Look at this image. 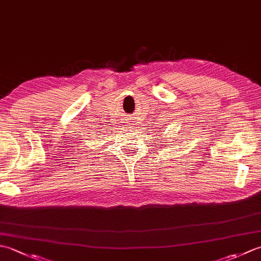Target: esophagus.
<instances>
[{
  "label": "esophagus",
  "instance_id": "1",
  "mask_svg": "<svg viewBox=\"0 0 261 261\" xmlns=\"http://www.w3.org/2000/svg\"><path fill=\"white\" fill-rule=\"evenodd\" d=\"M131 122H132V121H130L129 119H127V123H129V124H127V125H132V123H131Z\"/></svg>",
  "mask_w": 261,
  "mask_h": 261
}]
</instances>
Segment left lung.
I'll return each mask as SVG.
<instances>
[{
    "mask_svg": "<svg viewBox=\"0 0 261 261\" xmlns=\"http://www.w3.org/2000/svg\"><path fill=\"white\" fill-rule=\"evenodd\" d=\"M162 129H163V127H162Z\"/></svg>",
    "mask_w": 261,
    "mask_h": 261,
    "instance_id": "8db88e82",
    "label": "left lung"
}]
</instances>
